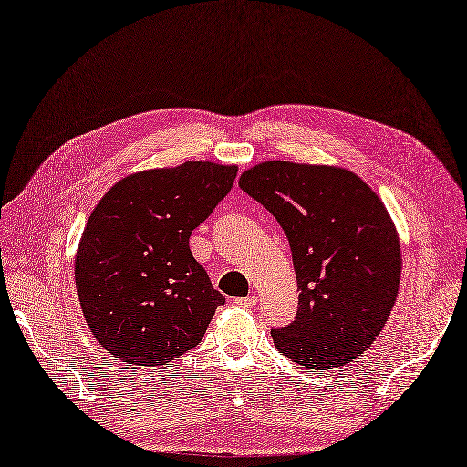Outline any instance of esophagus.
<instances>
[{
	"label": "esophagus",
	"mask_w": 467,
	"mask_h": 467,
	"mask_svg": "<svg viewBox=\"0 0 467 467\" xmlns=\"http://www.w3.org/2000/svg\"><path fill=\"white\" fill-rule=\"evenodd\" d=\"M255 303H258V298H255V296H240V298H234V305L240 306V308H252Z\"/></svg>",
	"instance_id": "34e87169"
}]
</instances>
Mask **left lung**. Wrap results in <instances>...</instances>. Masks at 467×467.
<instances>
[{"instance_id":"left-lung-1","label":"left lung","mask_w":467,"mask_h":467,"mask_svg":"<svg viewBox=\"0 0 467 467\" xmlns=\"http://www.w3.org/2000/svg\"><path fill=\"white\" fill-rule=\"evenodd\" d=\"M289 238L295 320L272 329L281 355L306 370L351 363L394 308L401 252L392 219L363 180L337 167L267 161L238 180Z\"/></svg>"}]
</instances>
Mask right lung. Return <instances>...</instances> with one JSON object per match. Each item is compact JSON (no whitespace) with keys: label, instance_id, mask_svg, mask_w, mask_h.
<instances>
[{"label":"right lung","instance_id":"obj_1","mask_svg":"<svg viewBox=\"0 0 467 467\" xmlns=\"http://www.w3.org/2000/svg\"><path fill=\"white\" fill-rule=\"evenodd\" d=\"M236 167L188 161L131 174L95 207L75 258L87 326L130 367H157L203 339L224 296L190 236L234 184Z\"/></svg>","mask_w":467,"mask_h":467}]
</instances>
